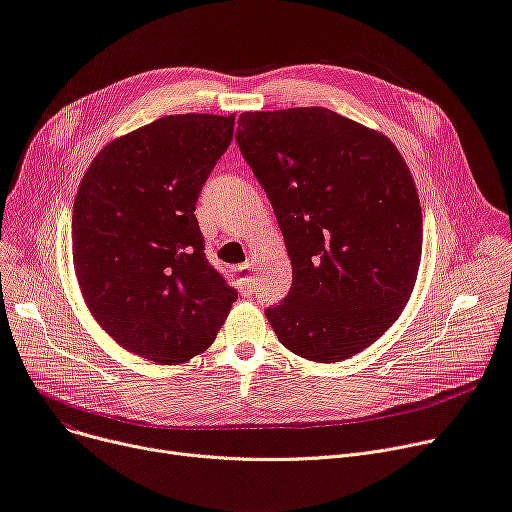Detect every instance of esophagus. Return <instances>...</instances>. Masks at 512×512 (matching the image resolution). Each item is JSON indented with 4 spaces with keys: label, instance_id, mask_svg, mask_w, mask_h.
Returning <instances> with one entry per match:
<instances>
[{
    "label": "esophagus",
    "instance_id": "34e87169",
    "mask_svg": "<svg viewBox=\"0 0 512 512\" xmlns=\"http://www.w3.org/2000/svg\"><path fill=\"white\" fill-rule=\"evenodd\" d=\"M237 277H239V288L243 294H253L255 292V277H253V263L245 261L243 265L237 267Z\"/></svg>",
    "mask_w": 512,
    "mask_h": 512
}]
</instances>
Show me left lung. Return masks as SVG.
Returning <instances> with one entry per match:
<instances>
[{
	"instance_id": "left-lung-1",
	"label": "left lung",
	"mask_w": 512,
	"mask_h": 512,
	"mask_svg": "<svg viewBox=\"0 0 512 512\" xmlns=\"http://www.w3.org/2000/svg\"><path fill=\"white\" fill-rule=\"evenodd\" d=\"M237 143L292 261V290L265 316L292 353L335 363L402 314L423 253L410 169L380 130L327 108L243 112Z\"/></svg>"
}]
</instances>
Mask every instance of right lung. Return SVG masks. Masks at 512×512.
<instances>
[{
  "label": "right lung",
  "mask_w": 512,
  "mask_h": 512,
  "mask_svg": "<svg viewBox=\"0 0 512 512\" xmlns=\"http://www.w3.org/2000/svg\"><path fill=\"white\" fill-rule=\"evenodd\" d=\"M235 114H175L110 141L73 204V265L100 327L161 365L204 353L237 290L206 261L196 200Z\"/></svg>",
  "instance_id": "obj_1"
}]
</instances>
